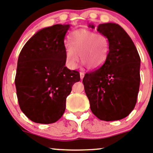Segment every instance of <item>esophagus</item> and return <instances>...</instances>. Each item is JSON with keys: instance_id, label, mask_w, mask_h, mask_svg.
<instances>
[{"instance_id": "esophagus-1", "label": "esophagus", "mask_w": 153, "mask_h": 153, "mask_svg": "<svg viewBox=\"0 0 153 153\" xmlns=\"http://www.w3.org/2000/svg\"><path fill=\"white\" fill-rule=\"evenodd\" d=\"M84 76H85V73L84 72H80V78H81V79L84 78Z\"/></svg>"}]
</instances>
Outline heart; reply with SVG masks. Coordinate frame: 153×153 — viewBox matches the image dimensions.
Listing matches in <instances>:
<instances>
[{
	"label": "heart",
	"instance_id": "heart-1",
	"mask_svg": "<svg viewBox=\"0 0 153 153\" xmlns=\"http://www.w3.org/2000/svg\"><path fill=\"white\" fill-rule=\"evenodd\" d=\"M69 45L66 48V62L70 68H75L78 56L88 69H97L107 60L110 50L108 37L92 30L79 29L68 37Z\"/></svg>",
	"mask_w": 153,
	"mask_h": 153
}]
</instances>
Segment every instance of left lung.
<instances>
[{
    "mask_svg": "<svg viewBox=\"0 0 153 153\" xmlns=\"http://www.w3.org/2000/svg\"><path fill=\"white\" fill-rule=\"evenodd\" d=\"M97 30L108 37V56L98 69L85 74L82 82L93 114L102 121H117L128 116L137 103L140 57L121 26L101 24Z\"/></svg>",
    "mask_w": 153,
    "mask_h": 153,
    "instance_id": "left-lung-1",
    "label": "left lung"
}]
</instances>
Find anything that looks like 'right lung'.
I'll list each match as a JSON object with an SVG mask.
<instances>
[{"mask_svg": "<svg viewBox=\"0 0 153 153\" xmlns=\"http://www.w3.org/2000/svg\"><path fill=\"white\" fill-rule=\"evenodd\" d=\"M69 25L39 30L25 45L17 63L15 85L19 107L31 121L52 123L61 118L79 73L66 64L64 38Z\"/></svg>", "mask_w": 153, "mask_h": 153, "instance_id": "add662e5", "label": "right lung"}]
</instances>
